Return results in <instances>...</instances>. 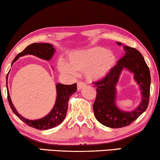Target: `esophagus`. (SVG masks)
Segmentation results:
<instances>
[{"label": "esophagus", "mask_w": 160, "mask_h": 160, "mask_svg": "<svg viewBox=\"0 0 160 160\" xmlns=\"http://www.w3.org/2000/svg\"><path fill=\"white\" fill-rule=\"evenodd\" d=\"M85 86V83H84L83 82H78V90H80L82 89V88H84Z\"/></svg>", "instance_id": "1"}]
</instances>
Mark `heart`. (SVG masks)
<instances>
[{
	"label": "heart",
	"instance_id": "obj_1",
	"mask_svg": "<svg viewBox=\"0 0 160 160\" xmlns=\"http://www.w3.org/2000/svg\"><path fill=\"white\" fill-rule=\"evenodd\" d=\"M116 57L103 47H97L74 52L70 57V64L58 62L59 70L63 73L75 75V71L87 72L90 79H101L108 74L116 64Z\"/></svg>",
	"mask_w": 160,
	"mask_h": 160
}]
</instances>
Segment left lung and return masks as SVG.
Returning a JSON list of instances; mask_svg holds the SVG:
<instances>
[{"label": "left lung", "mask_w": 160, "mask_h": 160, "mask_svg": "<svg viewBox=\"0 0 160 160\" xmlns=\"http://www.w3.org/2000/svg\"><path fill=\"white\" fill-rule=\"evenodd\" d=\"M123 46L121 42H116ZM125 54L101 80L93 82L96 88V98L93 103L95 118L102 124L110 128H121L130 125L147 110L149 105L151 77L149 67L137 49L123 46ZM123 68L135 74V79L142 90V102L134 111L124 112L115 106V85Z\"/></svg>", "instance_id": "left-lung-1"}]
</instances>
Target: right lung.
<instances>
[{
    "label": "right lung",
    "mask_w": 160,
    "mask_h": 160,
    "mask_svg": "<svg viewBox=\"0 0 160 160\" xmlns=\"http://www.w3.org/2000/svg\"><path fill=\"white\" fill-rule=\"evenodd\" d=\"M54 53V48L52 44L47 43H33L23 50L22 52L16 56L15 59L12 62V65L20 57L24 56L26 54H33L39 58L49 60ZM7 74L6 79H8ZM7 83V82H6ZM7 85V84H6ZM57 99L55 105L52 108L51 112L45 117L35 121H31L26 119L21 116L14 108L9 95V91L7 85V93H8V101L11 110L18 116L19 119L23 121L26 124L39 130H47L49 128L56 127L62 122L67 115L68 109V101L70 97L77 91V84L74 83L72 85L57 84Z\"/></svg>",
    "instance_id": "right-lung-1"
}]
</instances>
